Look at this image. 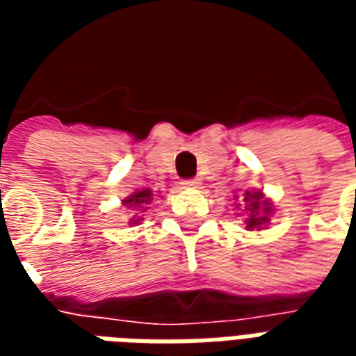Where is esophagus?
<instances>
[{"label": "esophagus", "instance_id": "esophagus-1", "mask_svg": "<svg viewBox=\"0 0 356 356\" xmlns=\"http://www.w3.org/2000/svg\"><path fill=\"white\" fill-rule=\"evenodd\" d=\"M181 185H183V188H196V186L200 185V179H186Z\"/></svg>", "mask_w": 356, "mask_h": 356}]
</instances>
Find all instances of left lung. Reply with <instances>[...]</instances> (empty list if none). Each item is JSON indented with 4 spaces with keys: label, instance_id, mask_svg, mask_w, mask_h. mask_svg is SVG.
Returning <instances> with one entry per match:
<instances>
[{
    "label": "left lung",
    "instance_id": "1",
    "mask_svg": "<svg viewBox=\"0 0 356 356\" xmlns=\"http://www.w3.org/2000/svg\"><path fill=\"white\" fill-rule=\"evenodd\" d=\"M246 198L244 200L248 202V211H250V219H248V229L250 231H254L257 229L259 231V227H263L265 223H268V216H270V211H273V206H270V202L263 200V193H250L248 191L244 194Z\"/></svg>",
    "mask_w": 356,
    "mask_h": 356
}]
</instances>
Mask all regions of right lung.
I'll return each instance as SVG.
<instances>
[{
  "instance_id": "right-lung-1",
  "label": "right lung",
  "mask_w": 356,
  "mask_h": 356,
  "mask_svg": "<svg viewBox=\"0 0 356 356\" xmlns=\"http://www.w3.org/2000/svg\"><path fill=\"white\" fill-rule=\"evenodd\" d=\"M152 202V191L150 188H143V191H137V193H133L131 196H127L124 200V206L127 208H133V209H143L145 211V206ZM133 223H137L135 221V217H133Z\"/></svg>"
}]
</instances>
